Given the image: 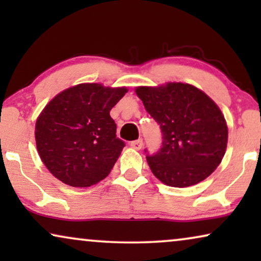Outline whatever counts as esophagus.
<instances>
[{
  "instance_id": "obj_1",
  "label": "esophagus",
  "mask_w": 261,
  "mask_h": 261,
  "mask_svg": "<svg viewBox=\"0 0 261 261\" xmlns=\"http://www.w3.org/2000/svg\"><path fill=\"white\" fill-rule=\"evenodd\" d=\"M142 146H144V141H142L141 139L130 142V147H133L134 149H141Z\"/></svg>"
}]
</instances>
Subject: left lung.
Instances as JSON below:
<instances>
[{"label": "left lung", "mask_w": 261, "mask_h": 261, "mask_svg": "<svg viewBox=\"0 0 261 261\" xmlns=\"http://www.w3.org/2000/svg\"><path fill=\"white\" fill-rule=\"evenodd\" d=\"M135 92L163 133L159 151L146 155L153 174L174 188L191 187L209 177L220 165L228 141L226 120L216 103L185 83L139 87Z\"/></svg>", "instance_id": "left-lung-1"}]
</instances>
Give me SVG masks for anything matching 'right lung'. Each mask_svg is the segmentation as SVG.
<instances>
[{
	"label": "right lung",
	"instance_id": "right-lung-1",
	"mask_svg": "<svg viewBox=\"0 0 261 261\" xmlns=\"http://www.w3.org/2000/svg\"><path fill=\"white\" fill-rule=\"evenodd\" d=\"M128 90L78 84L56 96L35 123L39 155L47 170L74 188L97 184L110 173L124 142L110 110Z\"/></svg>",
	"mask_w": 261,
	"mask_h": 261
}]
</instances>
